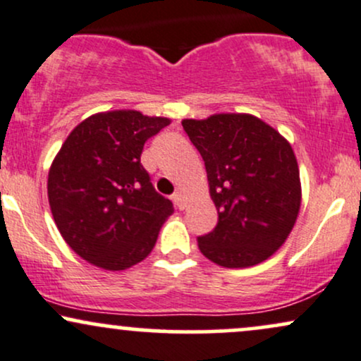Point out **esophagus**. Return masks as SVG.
<instances>
[{"instance_id":"34e87169","label":"esophagus","mask_w":361,"mask_h":361,"mask_svg":"<svg viewBox=\"0 0 361 361\" xmlns=\"http://www.w3.org/2000/svg\"><path fill=\"white\" fill-rule=\"evenodd\" d=\"M173 202H175V205L180 210L185 209V198H183V195H181L180 192H176L175 195H173Z\"/></svg>"}]
</instances>
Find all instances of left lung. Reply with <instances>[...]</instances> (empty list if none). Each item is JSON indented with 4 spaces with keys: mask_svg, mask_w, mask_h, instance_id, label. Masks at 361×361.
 I'll list each match as a JSON object with an SVG mask.
<instances>
[{
    "mask_svg": "<svg viewBox=\"0 0 361 361\" xmlns=\"http://www.w3.org/2000/svg\"><path fill=\"white\" fill-rule=\"evenodd\" d=\"M204 157L219 214L198 238L202 255L224 268L268 259L287 241L300 210L299 164L279 130L250 114H215L181 122Z\"/></svg>",
    "mask_w": 361,
    "mask_h": 361,
    "instance_id": "1",
    "label": "left lung"
}]
</instances>
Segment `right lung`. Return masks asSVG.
Masks as SVG:
<instances>
[{
    "label": "right lung",
    "mask_w": 361,
    "mask_h": 361,
    "mask_svg": "<svg viewBox=\"0 0 361 361\" xmlns=\"http://www.w3.org/2000/svg\"><path fill=\"white\" fill-rule=\"evenodd\" d=\"M169 122L137 110L94 114L73 128L54 157L47 180L54 222L94 267L118 271L140 263L175 212L140 164L146 140Z\"/></svg>",
    "instance_id": "obj_1"
}]
</instances>
